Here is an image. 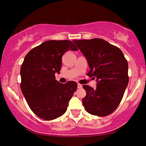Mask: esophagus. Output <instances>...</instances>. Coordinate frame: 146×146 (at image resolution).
Returning a JSON list of instances; mask_svg holds the SVG:
<instances>
[{
  "instance_id": "34e87169",
  "label": "esophagus",
  "mask_w": 146,
  "mask_h": 146,
  "mask_svg": "<svg viewBox=\"0 0 146 146\" xmlns=\"http://www.w3.org/2000/svg\"><path fill=\"white\" fill-rule=\"evenodd\" d=\"M82 87V85L80 84H78V88H81Z\"/></svg>"
}]
</instances>
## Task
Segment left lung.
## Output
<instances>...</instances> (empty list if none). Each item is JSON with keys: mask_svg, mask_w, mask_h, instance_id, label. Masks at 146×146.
I'll list each match as a JSON object with an SVG mask.
<instances>
[{"mask_svg": "<svg viewBox=\"0 0 146 146\" xmlns=\"http://www.w3.org/2000/svg\"><path fill=\"white\" fill-rule=\"evenodd\" d=\"M86 57L90 70L87 75L96 78L97 88H83L82 103L88 113L99 117L111 114L119 105L128 84V64L121 50L100 38L73 40Z\"/></svg>", "mask_w": 146, "mask_h": 146, "instance_id": "obj_1", "label": "left lung"}]
</instances>
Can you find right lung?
Returning <instances> with one entry per match:
<instances>
[{"mask_svg":"<svg viewBox=\"0 0 146 146\" xmlns=\"http://www.w3.org/2000/svg\"><path fill=\"white\" fill-rule=\"evenodd\" d=\"M68 50H78L70 40L44 42L26 55L21 65L22 93L33 113L42 119L64 115L78 88L75 82L61 84L55 76L60 73L62 57Z\"/></svg>","mask_w":146,"mask_h":146,"instance_id":"add662e5","label":"right lung"}]
</instances>
